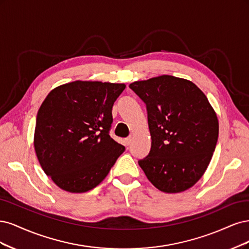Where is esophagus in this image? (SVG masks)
<instances>
[{
    "instance_id": "esophagus-1",
    "label": "esophagus",
    "mask_w": 249,
    "mask_h": 249,
    "mask_svg": "<svg viewBox=\"0 0 249 249\" xmlns=\"http://www.w3.org/2000/svg\"><path fill=\"white\" fill-rule=\"evenodd\" d=\"M131 141H132V139H131V136H129V138H127V139H125V145L126 146H129L130 143H131Z\"/></svg>"
}]
</instances>
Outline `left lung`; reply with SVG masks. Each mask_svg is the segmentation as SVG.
<instances>
[{"label":"left lung","mask_w":249,"mask_h":249,"mask_svg":"<svg viewBox=\"0 0 249 249\" xmlns=\"http://www.w3.org/2000/svg\"><path fill=\"white\" fill-rule=\"evenodd\" d=\"M145 102L151 150L139 164L166 194L192 187L209 165L218 140V120L206 95L187 79L161 75L134 82Z\"/></svg>","instance_id":"left-lung-1"}]
</instances>
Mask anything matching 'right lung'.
Instances as JSON below:
<instances>
[{"label": "right lung", "mask_w": 249, "mask_h": 249, "mask_svg": "<svg viewBox=\"0 0 249 249\" xmlns=\"http://www.w3.org/2000/svg\"><path fill=\"white\" fill-rule=\"evenodd\" d=\"M125 87L75 81L46 96L36 118L34 147L42 170L61 189H93L124 152L109 129L111 109Z\"/></svg>", "instance_id": "right-lung-1"}]
</instances>
